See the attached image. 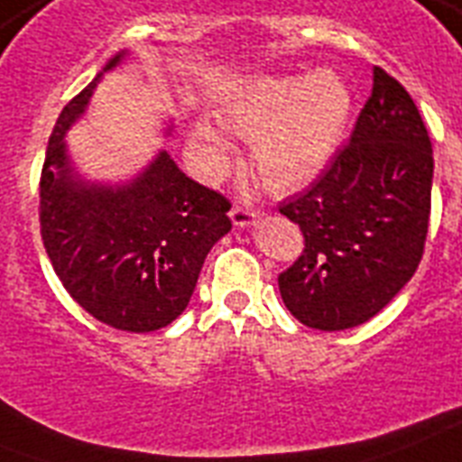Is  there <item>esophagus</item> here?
Listing matches in <instances>:
<instances>
[{
  "mask_svg": "<svg viewBox=\"0 0 462 462\" xmlns=\"http://www.w3.org/2000/svg\"><path fill=\"white\" fill-rule=\"evenodd\" d=\"M230 218L237 227H249V225H254L258 218H261V211L251 208V206H232Z\"/></svg>",
  "mask_w": 462,
  "mask_h": 462,
  "instance_id": "34e87169",
  "label": "esophagus"
}]
</instances>
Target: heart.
Returning a JSON list of instances; mask_svg holds the SVG:
<instances>
[{"mask_svg":"<svg viewBox=\"0 0 462 462\" xmlns=\"http://www.w3.org/2000/svg\"><path fill=\"white\" fill-rule=\"evenodd\" d=\"M220 118L230 133L251 142L254 168L270 192L290 194L313 185L332 161L351 118V92L328 69L306 78H258ZM224 128L213 118L192 125V144L211 175L230 166L235 153Z\"/></svg>","mask_w":462,"mask_h":462,"instance_id":"heart-1","label":"heart"}]
</instances>
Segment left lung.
<instances>
[{"instance_id": "left-lung-1", "label": "left lung", "mask_w": 462, "mask_h": 462, "mask_svg": "<svg viewBox=\"0 0 462 462\" xmlns=\"http://www.w3.org/2000/svg\"><path fill=\"white\" fill-rule=\"evenodd\" d=\"M432 142L403 85L374 66L348 144L280 213L303 254L277 277L291 316L322 332L377 316L418 270L432 208Z\"/></svg>"}]
</instances>
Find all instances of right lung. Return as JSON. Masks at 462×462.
<instances>
[{
    "label": "right lung",
    "mask_w": 462,
    "mask_h": 462,
    "mask_svg": "<svg viewBox=\"0 0 462 462\" xmlns=\"http://www.w3.org/2000/svg\"><path fill=\"white\" fill-rule=\"evenodd\" d=\"M125 56L118 51L56 121L40 180V232L54 273L89 316L153 332L187 309L208 251L232 230L230 201L187 178L163 149L121 185L78 175L63 137L101 75Z\"/></svg>",
    "instance_id": "add662e5"
}]
</instances>
